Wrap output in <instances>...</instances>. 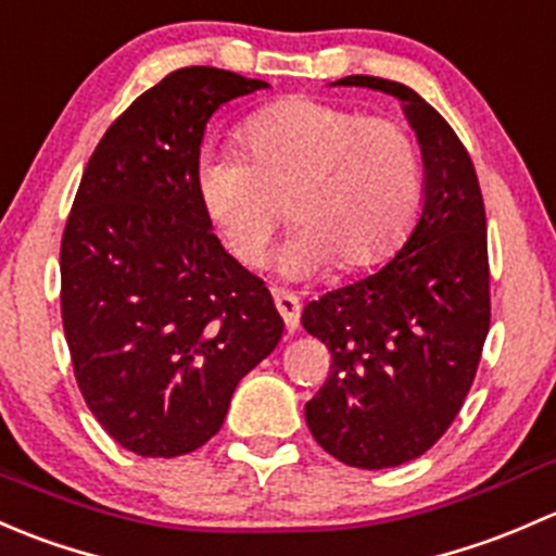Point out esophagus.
<instances>
[{
    "label": "esophagus",
    "mask_w": 556,
    "mask_h": 556,
    "mask_svg": "<svg viewBox=\"0 0 556 556\" xmlns=\"http://www.w3.org/2000/svg\"><path fill=\"white\" fill-rule=\"evenodd\" d=\"M276 311L280 313V318H283L286 329L294 331L296 326H300V300H296L294 294H289V291H276Z\"/></svg>",
    "instance_id": "obj_1"
}]
</instances>
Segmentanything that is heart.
<instances>
[{"mask_svg":"<svg viewBox=\"0 0 556 556\" xmlns=\"http://www.w3.org/2000/svg\"><path fill=\"white\" fill-rule=\"evenodd\" d=\"M240 152L203 154L198 198L245 267L265 262L289 203L296 230L280 267L307 278L331 260L362 270L391 256L422 203V154L388 117H366L316 96H291L240 125Z\"/></svg>","mask_w":556,"mask_h":556,"instance_id":"obj_1","label":"heart"}]
</instances>
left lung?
<instances>
[{
  "instance_id": "obj_1",
  "label": "left lung",
  "mask_w": 556,
  "mask_h": 556,
  "mask_svg": "<svg viewBox=\"0 0 556 556\" xmlns=\"http://www.w3.org/2000/svg\"><path fill=\"white\" fill-rule=\"evenodd\" d=\"M337 85L402 99L426 165L422 214L402 251L302 311L331 353L307 428L340 463L377 471L431 450L471 391L490 329L488 219L466 147L426 99L366 74Z\"/></svg>"
}]
</instances>
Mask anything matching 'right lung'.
Segmentation results:
<instances>
[{"label":"right lung","instance_id":"add662e5","mask_svg":"<svg viewBox=\"0 0 556 556\" xmlns=\"http://www.w3.org/2000/svg\"><path fill=\"white\" fill-rule=\"evenodd\" d=\"M260 88L176 68L109 125L74 194L61 238L74 377L101 428L141 457L216 437L240 377L283 334L265 280L211 232L194 185L211 114Z\"/></svg>","mask_w":556,"mask_h":556}]
</instances>
